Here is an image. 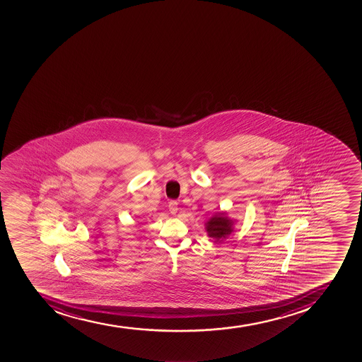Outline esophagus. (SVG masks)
<instances>
[{"mask_svg":"<svg viewBox=\"0 0 362 362\" xmlns=\"http://www.w3.org/2000/svg\"><path fill=\"white\" fill-rule=\"evenodd\" d=\"M170 214H176L178 211V203L176 200H171L169 203Z\"/></svg>","mask_w":362,"mask_h":362,"instance_id":"1","label":"esophagus"}]
</instances>
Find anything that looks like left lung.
<instances>
[{"instance_id": "obj_1", "label": "left lung", "mask_w": 362, "mask_h": 362, "mask_svg": "<svg viewBox=\"0 0 362 362\" xmlns=\"http://www.w3.org/2000/svg\"><path fill=\"white\" fill-rule=\"evenodd\" d=\"M232 225L233 221H230L228 217H225V214H221L211 218L206 225V231L210 237L214 238L216 240L224 239L231 233Z\"/></svg>"}]
</instances>
